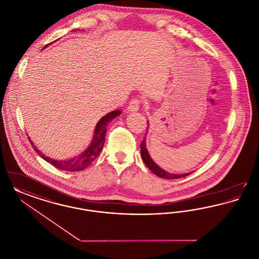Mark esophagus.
Instances as JSON below:
<instances>
[{"label": "esophagus", "instance_id": "1", "mask_svg": "<svg viewBox=\"0 0 259 259\" xmlns=\"http://www.w3.org/2000/svg\"><path fill=\"white\" fill-rule=\"evenodd\" d=\"M140 104H141V100H140V99L137 98V97L132 99V100L130 101V103H129V106H128V108H127V111H138L139 108H140Z\"/></svg>", "mask_w": 259, "mask_h": 259}]
</instances>
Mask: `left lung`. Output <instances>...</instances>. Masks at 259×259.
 <instances>
[{
  "label": "left lung",
  "instance_id": "left-lung-1",
  "mask_svg": "<svg viewBox=\"0 0 259 259\" xmlns=\"http://www.w3.org/2000/svg\"><path fill=\"white\" fill-rule=\"evenodd\" d=\"M141 155H142V159L145 162V164L147 165L148 169L152 172H154L156 176L160 177L162 179H167V180H175V179H180V178H184L188 175H190L191 172H187V174H172V172H167L165 170H163L160 168L154 161L151 159L150 155L148 154V148L146 146V137L143 140V142L141 143Z\"/></svg>",
  "mask_w": 259,
  "mask_h": 259
}]
</instances>
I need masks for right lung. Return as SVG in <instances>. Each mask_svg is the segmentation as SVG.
Returning <instances> with one entry per match:
<instances>
[{
    "instance_id": "obj_1",
    "label": "right lung",
    "mask_w": 259,
    "mask_h": 259,
    "mask_svg": "<svg viewBox=\"0 0 259 259\" xmlns=\"http://www.w3.org/2000/svg\"><path fill=\"white\" fill-rule=\"evenodd\" d=\"M48 46H46L45 48H47ZM120 113H121V111L117 110V111H111L110 113L106 114L105 116H103L99 120L98 123L96 124L93 140H92L90 146L87 148V150H84L80 155L74 157V158H71V159H68V160H55L53 158H50L49 156H46L44 153H41L36 148V146L33 144V142L30 140V138H29V141L37 154L45 160L52 164L57 169L68 171V172L82 171L88 166H90L92 164V162L98 157L99 154L101 153L103 147H104L105 137H106V132H107L109 122L113 118H115L116 116H118Z\"/></svg>"
}]
</instances>
